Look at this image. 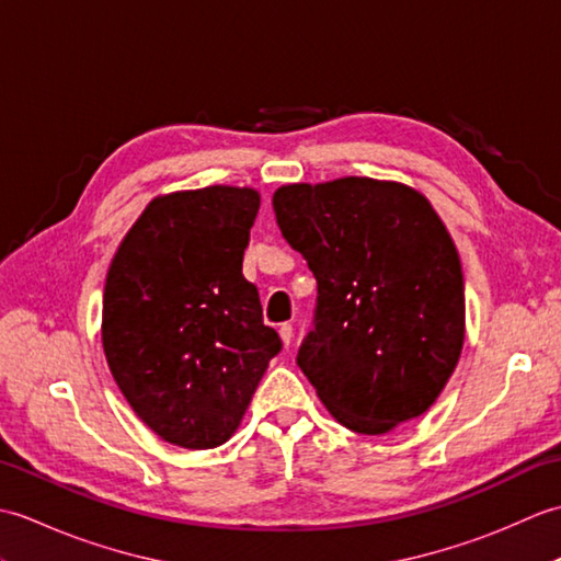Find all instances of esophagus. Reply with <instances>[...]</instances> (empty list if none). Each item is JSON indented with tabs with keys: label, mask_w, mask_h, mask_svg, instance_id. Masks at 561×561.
<instances>
[{
	"label": "esophagus",
	"mask_w": 561,
	"mask_h": 561,
	"mask_svg": "<svg viewBox=\"0 0 561 561\" xmlns=\"http://www.w3.org/2000/svg\"><path fill=\"white\" fill-rule=\"evenodd\" d=\"M279 337H282V342L289 347L291 340H294V328H291V323H282V325H279Z\"/></svg>",
	"instance_id": "1"
}]
</instances>
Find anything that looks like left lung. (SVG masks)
Segmentation results:
<instances>
[{
	"instance_id": "left-lung-1",
	"label": "left lung",
	"mask_w": 561,
	"mask_h": 561,
	"mask_svg": "<svg viewBox=\"0 0 561 561\" xmlns=\"http://www.w3.org/2000/svg\"><path fill=\"white\" fill-rule=\"evenodd\" d=\"M272 207L318 282L296 364L330 414L356 434L424 414L465 340L460 257L428 199L352 175L284 185Z\"/></svg>"
}]
</instances>
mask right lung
Instances as JSON below:
<instances>
[{"mask_svg": "<svg viewBox=\"0 0 561 561\" xmlns=\"http://www.w3.org/2000/svg\"><path fill=\"white\" fill-rule=\"evenodd\" d=\"M257 209L250 187L159 197L111 262L105 359L139 420L173 446L229 440L282 350L262 323L257 287L243 277Z\"/></svg>", "mask_w": 561, "mask_h": 561, "instance_id": "right-lung-1", "label": "right lung"}]
</instances>
